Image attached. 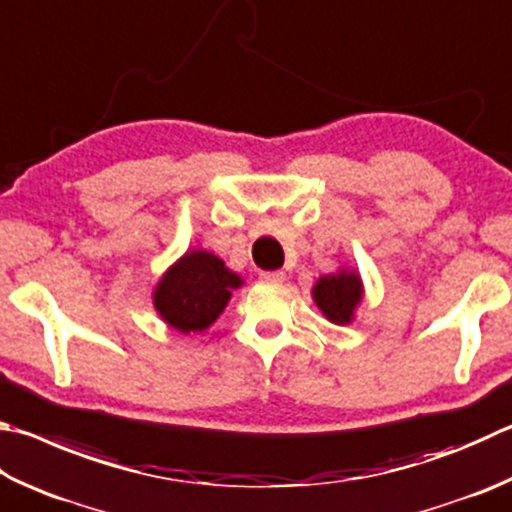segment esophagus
<instances>
[{
  "label": "esophagus",
  "mask_w": 512,
  "mask_h": 512,
  "mask_svg": "<svg viewBox=\"0 0 512 512\" xmlns=\"http://www.w3.org/2000/svg\"><path fill=\"white\" fill-rule=\"evenodd\" d=\"M284 273L282 271H262L259 273V280L264 282H284Z\"/></svg>",
  "instance_id": "34e87169"
}]
</instances>
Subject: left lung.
I'll use <instances>...</instances> for the list:
<instances>
[{
	"instance_id": "obj_1",
	"label": "left lung",
	"mask_w": 512,
	"mask_h": 512,
	"mask_svg": "<svg viewBox=\"0 0 512 512\" xmlns=\"http://www.w3.org/2000/svg\"><path fill=\"white\" fill-rule=\"evenodd\" d=\"M362 297V284L356 273H336L327 275L315 284L313 300L320 306L322 313L331 322L347 324L353 315V309Z\"/></svg>"
}]
</instances>
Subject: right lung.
<instances>
[{
    "mask_svg": "<svg viewBox=\"0 0 512 512\" xmlns=\"http://www.w3.org/2000/svg\"><path fill=\"white\" fill-rule=\"evenodd\" d=\"M241 284L219 257L194 250L174 264L156 286L154 306L170 327L183 333L208 329Z\"/></svg>",
    "mask_w": 512,
    "mask_h": 512,
    "instance_id": "right-lung-1",
    "label": "right lung"
}]
</instances>
